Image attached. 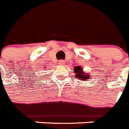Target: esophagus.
<instances>
[{
	"instance_id": "34e87169",
	"label": "esophagus",
	"mask_w": 129,
	"mask_h": 129,
	"mask_svg": "<svg viewBox=\"0 0 129 129\" xmlns=\"http://www.w3.org/2000/svg\"><path fill=\"white\" fill-rule=\"evenodd\" d=\"M58 64H59L60 65H64L65 64V61L63 60H60L59 61H58Z\"/></svg>"
}]
</instances>
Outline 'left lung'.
I'll return each mask as SVG.
<instances>
[{"label": "left lung", "mask_w": 129, "mask_h": 129, "mask_svg": "<svg viewBox=\"0 0 129 129\" xmlns=\"http://www.w3.org/2000/svg\"><path fill=\"white\" fill-rule=\"evenodd\" d=\"M74 71H75V73H76L75 77H77V79L82 80V81H87L90 78V75H88L87 73H84L82 68L79 66H77L74 68Z\"/></svg>", "instance_id": "1"}]
</instances>
